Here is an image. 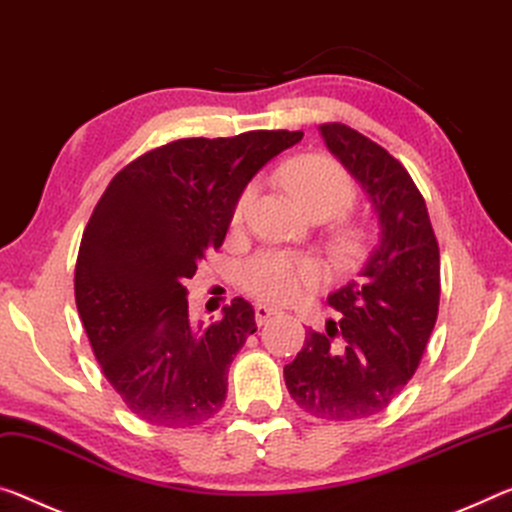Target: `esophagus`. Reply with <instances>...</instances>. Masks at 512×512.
I'll use <instances>...</instances> for the list:
<instances>
[{
	"instance_id": "obj_1",
	"label": "esophagus",
	"mask_w": 512,
	"mask_h": 512,
	"mask_svg": "<svg viewBox=\"0 0 512 512\" xmlns=\"http://www.w3.org/2000/svg\"><path fill=\"white\" fill-rule=\"evenodd\" d=\"M275 312H278V310H273V307H269V305H257V307H255L257 326H264V323L269 321Z\"/></svg>"
}]
</instances>
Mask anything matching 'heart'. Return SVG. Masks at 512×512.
I'll return each instance as SVG.
<instances>
[{"mask_svg":"<svg viewBox=\"0 0 512 512\" xmlns=\"http://www.w3.org/2000/svg\"><path fill=\"white\" fill-rule=\"evenodd\" d=\"M282 180L310 216H339L355 200L351 175L337 161L321 157V154H305V157L291 159L282 168ZM255 193V184H248L243 189L237 207H234V223L243 221ZM323 278H326V271L321 269L319 262L282 248L259 250L241 266L243 287L259 300L273 305L294 303L323 282Z\"/></svg>","mask_w":512,"mask_h":512,"instance_id":"1","label":"heart"}]
</instances>
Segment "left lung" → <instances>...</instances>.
Here are the masks:
<instances>
[{"label": "left lung", "instance_id": "left-lung-1", "mask_svg": "<svg viewBox=\"0 0 512 512\" xmlns=\"http://www.w3.org/2000/svg\"><path fill=\"white\" fill-rule=\"evenodd\" d=\"M319 129L367 191L380 239L358 280L328 296L342 319L307 332L285 383L312 417L353 421L385 410L417 371L440 307V248L424 196L401 161L342 123Z\"/></svg>", "mask_w": 512, "mask_h": 512}]
</instances>
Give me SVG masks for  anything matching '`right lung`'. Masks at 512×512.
Listing matches in <instances>:
<instances>
[{"mask_svg":"<svg viewBox=\"0 0 512 512\" xmlns=\"http://www.w3.org/2000/svg\"><path fill=\"white\" fill-rule=\"evenodd\" d=\"M300 139L257 129L173 141L120 170L95 205L75 266L77 310L104 378L148 424L191 428L221 410L255 310L234 298L221 321L196 326L184 282L221 248L259 168Z\"/></svg>","mask_w":512,"mask_h":512,"instance_id":"1","label":"right lung"}]
</instances>
